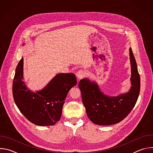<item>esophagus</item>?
Segmentation results:
<instances>
[{"label":"esophagus","instance_id":"esophagus-1","mask_svg":"<svg viewBox=\"0 0 153 153\" xmlns=\"http://www.w3.org/2000/svg\"><path fill=\"white\" fill-rule=\"evenodd\" d=\"M86 75V73L85 72V71L82 70H79L77 73H76V76L78 78V79H81L83 77H84Z\"/></svg>","mask_w":153,"mask_h":153}]
</instances>
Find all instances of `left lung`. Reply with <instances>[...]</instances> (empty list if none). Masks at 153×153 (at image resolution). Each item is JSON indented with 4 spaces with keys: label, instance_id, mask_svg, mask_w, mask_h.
Instances as JSON below:
<instances>
[{
    "label": "left lung",
    "instance_id": "8db88e82",
    "mask_svg": "<svg viewBox=\"0 0 153 153\" xmlns=\"http://www.w3.org/2000/svg\"><path fill=\"white\" fill-rule=\"evenodd\" d=\"M131 86L125 94L111 97L104 94L95 82L83 79L79 83L82 102L86 114L94 123L110 125L123 120L131 111L137 100L140 88V79L131 48H129Z\"/></svg>",
    "mask_w": 153,
    "mask_h": 153
}]
</instances>
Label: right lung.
Returning <instances> with one entry per match:
<instances>
[{
    "instance_id": "1",
    "label": "right lung",
    "mask_w": 153,
    "mask_h": 153,
    "mask_svg": "<svg viewBox=\"0 0 153 153\" xmlns=\"http://www.w3.org/2000/svg\"><path fill=\"white\" fill-rule=\"evenodd\" d=\"M24 58L19 61L13 82V95L20 111L31 123L39 126L53 125L62 115L68 93L77 85L73 73L57 74L42 90L33 92L23 81Z\"/></svg>"
}]
</instances>
